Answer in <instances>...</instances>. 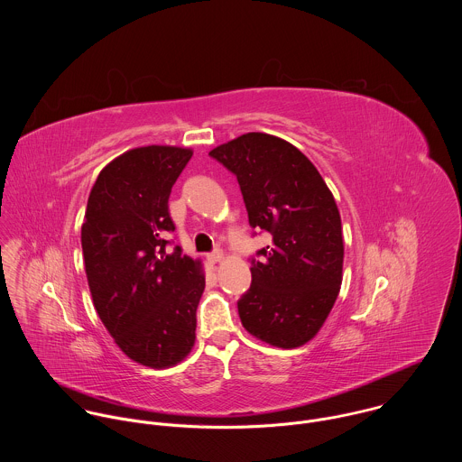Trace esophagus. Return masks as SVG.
I'll list each match as a JSON object with an SVG mask.
<instances>
[{
	"label": "esophagus",
	"instance_id": "obj_1",
	"mask_svg": "<svg viewBox=\"0 0 462 462\" xmlns=\"http://www.w3.org/2000/svg\"><path fill=\"white\" fill-rule=\"evenodd\" d=\"M206 260H208V263H218V262L224 260V254L218 253V251H217V253H209V254H206Z\"/></svg>",
	"mask_w": 462,
	"mask_h": 462
}]
</instances>
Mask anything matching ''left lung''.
I'll return each instance as SVG.
<instances>
[{
	"mask_svg": "<svg viewBox=\"0 0 462 462\" xmlns=\"http://www.w3.org/2000/svg\"><path fill=\"white\" fill-rule=\"evenodd\" d=\"M240 185L249 224L272 235L253 260L238 300L242 326L264 343L295 348L317 336L337 299L341 217L317 167L290 142L245 133L209 151Z\"/></svg>",
	"mask_w": 462,
	"mask_h": 462,
	"instance_id": "1",
	"label": "left lung"
}]
</instances>
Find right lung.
Instances as JSON below:
<instances>
[{
	"mask_svg": "<svg viewBox=\"0 0 462 462\" xmlns=\"http://www.w3.org/2000/svg\"><path fill=\"white\" fill-rule=\"evenodd\" d=\"M194 151L145 145L112 160L97 176L81 226L94 308L119 348L149 368L181 363L196 343L204 291L199 260L167 254L172 185Z\"/></svg>",
	"mask_w": 462,
	"mask_h": 462,
	"instance_id": "right-lung-1",
	"label": "right lung"
}]
</instances>
